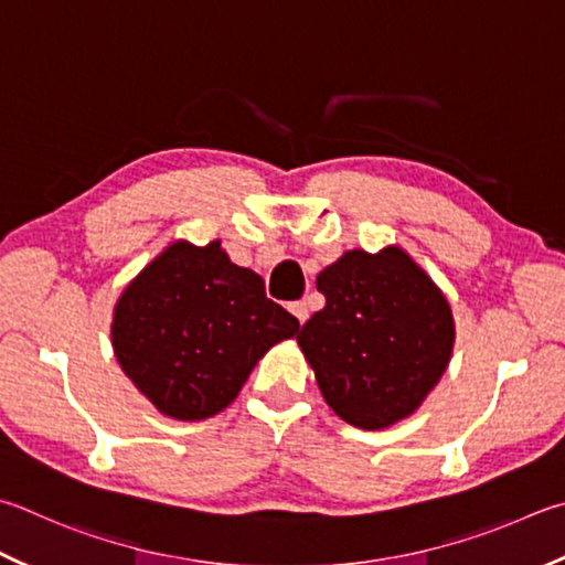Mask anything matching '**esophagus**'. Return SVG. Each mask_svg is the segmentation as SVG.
<instances>
[{
    "label": "esophagus",
    "instance_id": "esophagus-1",
    "mask_svg": "<svg viewBox=\"0 0 565 565\" xmlns=\"http://www.w3.org/2000/svg\"><path fill=\"white\" fill-rule=\"evenodd\" d=\"M289 311L296 316V321H299L301 326L306 323V318H309V306H306V301H291Z\"/></svg>",
    "mask_w": 565,
    "mask_h": 565
}]
</instances>
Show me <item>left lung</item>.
I'll use <instances>...</instances> for the list:
<instances>
[{
  "label": "left lung",
  "instance_id": "obj_1",
  "mask_svg": "<svg viewBox=\"0 0 565 565\" xmlns=\"http://www.w3.org/2000/svg\"><path fill=\"white\" fill-rule=\"evenodd\" d=\"M316 286L326 306L296 341L326 403L361 429L413 415L452 355L455 321L443 291L397 247L345 252Z\"/></svg>",
  "mask_w": 565,
  "mask_h": 565
}]
</instances>
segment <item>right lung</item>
Listing matches in <instances>:
<instances>
[{"instance_id": "add662e5", "label": "right lung", "mask_w": 565, "mask_h": 565, "mask_svg": "<svg viewBox=\"0 0 565 565\" xmlns=\"http://www.w3.org/2000/svg\"><path fill=\"white\" fill-rule=\"evenodd\" d=\"M296 331V316L220 242H178L122 291L110 338L140 393L162 415L192 423L227 407L256 361Z\"/></svg>"}]
</instances>
